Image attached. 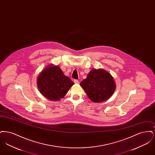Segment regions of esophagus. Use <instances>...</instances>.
Segmentation results:
<instances>
[{
	"label": "esophagus",
	"mask_w": 155,
	"mask_h": 155,
	"mask_svg": "<svg viewBox=\"0 0 155 155\" xmlns=\"http://www.w3.org/2000/svg\"><path fill=\"white\" fill-rule=\"evenodd\" d=\"M74 82L75 84H78V83H79V81H78L77 80H74Z\"/></svg>",
	"instance_id": "esophagus-1"
}]
</instances>
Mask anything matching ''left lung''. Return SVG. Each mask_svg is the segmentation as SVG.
<instances>
[{
	"instance_id": "obj_1",
	"label": "left lung",
	"mask_w": 155,
	"mask_h": 155,
	"mask_svg": "<svg viewBox=\"0 0 155 155\" xmlns=\"http://www.w3.org/2000/svg\"><path fill=\"white\" fill-rule=\"evenodd\" d=\"M80 85L89 98L94 102L99 103L109 99L113 94L116 84L113 77L103 69H92Z\"/></svg>"
}]
</instances>
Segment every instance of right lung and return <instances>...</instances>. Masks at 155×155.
Masks as SVG:
<instances>
[{
	"instance_id": "obj_1",
	"label": "right lung",
	"mask_w": 155,
	"mask_h": 155,
	"mask_svg": "<svg viewBox=\"0 0 155 155\" xmlns=\"http://www.w3.org/2000/svg\"><path fill=\"white\" fill-rule=\"evenodd\" d=\"M74 82L64 75L58 66L46 67L38 77L37 85L41 94L51 101L64 97Z\"/></svg>"
}]
</instances>
